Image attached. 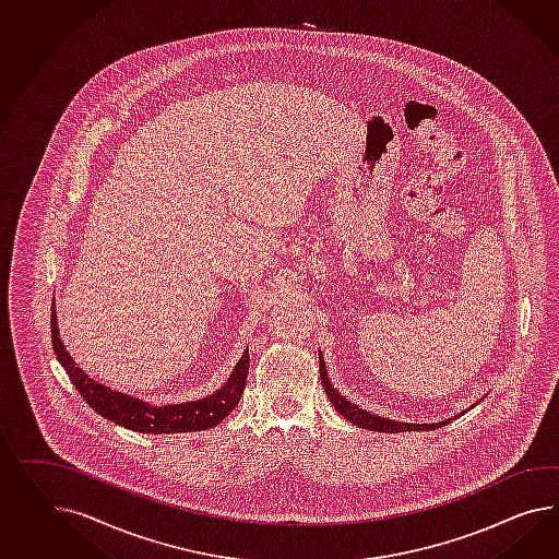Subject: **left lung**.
I'll return each instance as SVG.
<instances>
[{
    "label": "left lung",
    "instance_id": "1",
    "mask_svg": "<svg viewBox=\"0 0 559 559\" xmlns=\"http://www.w3.org/2000/svg\"><path fill=\"white\" fill-rule=\"evenodd\" d=\"M318 358H320V379H322V386L329 395L330 403L334 405V409L338 414L343 415L344 419H348L353 426L358 428H365V430L371 431H383V433H400V431H431L438 430V428H444L452 419H456L460 415L466 414V412H460V415L454 417H448L444 421H436V424H407V421H395V419H389L383 415L371 414L367 409H360L355 403L346 400L344 395H341L334 385L330 383L329 372H326V362H324V355L318 350ZM474 407V405H473ZM471 407V409H473Z\"/></svg>",
    "mask_w": 559,
    "mask_h": 559
}]
</instances>
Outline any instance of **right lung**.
<instances>
[{
	"instance_id": "add662e5",
	"label": "right lung",
	"mask_w": 559,
	"mask_h": 559,
	"mask_svg": "<svg viewBox=\"0 0 559 559\" xmlns=\"http://www.w3.org/2000/svg\"><path fill=\"white\" fill-rule=\"evenodd\" d=\"M52 329V346L58 362L64 367L72 385L81 393V397L105 419L123 426L128 430L140 433H182V431H202L218 426L235 409L241 400L249 371V348L237 360L229 379L202 400L185 401V403H166L152 405L150 401L138 400L128 393L115 391L111 386L100 385L93 377H88L69 355L67 346L60 341L57 324V308L52 301L50 314Z\"/></svg>"
}]
</instances>
